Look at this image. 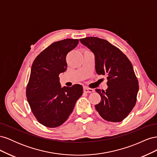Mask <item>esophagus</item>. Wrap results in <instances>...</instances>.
I'll use <instances>...</instances> for the list:
<instances>
[{
    "instance_id": "obj_1",
    "label": "esophagus",
    "mask_w": 157,
    "mask_h": 157,
    "mask_svg": "<svg viewBox=\"0 0 157 157\" xmlns=\"http://www.w3.org/2000/svg\"><path fill=\"white\" fill-rule=\"evenodd\" d=\"M84 92H86V93H91V92H94V90L92 88H90L88 87L85 86V87H84Z\"/></svg>"
}]
</instances>
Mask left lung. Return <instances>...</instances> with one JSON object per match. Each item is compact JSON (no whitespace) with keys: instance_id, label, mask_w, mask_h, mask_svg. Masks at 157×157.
I'll return each instance as SVG.
<instances>
[{"instance_id":"1","label":"left lung","mask_w":157,"mask_h":157,"mask_svg":"<svg viewBox=\"0 0 157 157\" xmlns=\"http://www.w3.org/2000/svg\"><path fill=\"white\" fill-rule=\"evenodd\" d=\"M80 41L94 54L96 73L107 76V89H96L101 98L95 105L96 109L104 120L121 122L135 106L139 90L138 80L130 61L105 39L92 36Z\"/></svg>"}]
</instances>
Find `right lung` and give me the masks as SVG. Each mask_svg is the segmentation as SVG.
<instances>
[{"label": "right lung", "mask_w": 157, "mask_h": 157, "mask_svg": "<svg viewBox=\"0 0 157 157\" xmlns=\"http://www.w3.org/2000/svg\"><path fill=\"white\" fill-rule=\"evenodd\" d=\"M78 44V39H71L54 42L33 63L26 96L33 115L46 127H58L67 121L82 94L81 85L61 87L59 78L67 69V54Z\"/></svg>", "instance_id": "add662e5"}]
</instances>
